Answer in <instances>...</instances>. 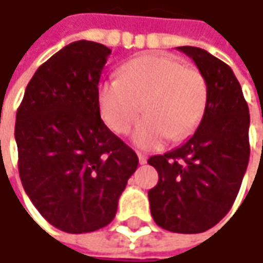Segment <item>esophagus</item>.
I'll use <instances>...</instances> for the list:
<instances>
[{
	"instance_id": "34e87169",
	"label": "esophagus",
	"mask_w": 263,
	"mask_h": 263,
	"mask_svg": "<svg viewBox=\"0 0 263 263\" xmlns=\"http://www.w3.org/2000/svg\"><path fill=\"white\" fill-rule=\"evenodd\" d=\"M137 158H139V162L143 165V164H146V161H147V158L145 157V155H142V154H137Z\"/></svg>"
}]
</instances>
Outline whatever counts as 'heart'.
Segmentation results:
<instances>
[{
    "instance_id": "obj_1",
    "label": "heart",
    "mask_w": 263,
    "mask_h": 263,
    "mask_svg": "<svg viewBox=\"0 0 263 263\" xmlns=\"http://www.w3.org/2000/svg\"><path fill=\"white\" fill-rule=\"evenodd\" d=\"M99 112L117 135H126L142 111L132 135L137 147L155 151L168 139L183 140L196 130L208 105L203 74L177 58L149 54L135 58L106 80L98 93Z\"/></svg>"
}]
</instances>
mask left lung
Wrapping results in <instances>:
<instances>
[{"instance_id":"left-lung-1","label":"left lung","mask_w":263,"mask_h":263,"mask_svg":"<svg viewBox=\"0 0 263 263\" xmlns=\"http://www.w3.org/2000/svg\"><path fill=\"white\" fill-rule=\"evenodd\" d=\"M177 49L206 80V111L186 143L147 159L159 176L147 197L159 227L196 234L217 226L237 197L250 155V116L241 86L224 61L196 46Z\"/></svg>"}]
</instances>
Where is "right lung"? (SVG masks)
Listing matches in <instances>:
<instances>
[{"label":"right lung","instance_id":"right-lung-1","mask_svg":"<svg viewBox=\"0 0 263 263\" xmlns=\"http://www.w3.org/2000/svg\"><path fill=\"white\" fill-rule=\"evenodd\" d=\"M111 49L64 46L36 70L15 116L18 174L32 203L61 231L108 226L139 158L101 120L98 85Z\"/></svg>","mask_w":263,"mask_h":263}]
</instances>
